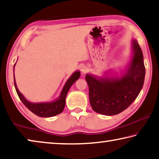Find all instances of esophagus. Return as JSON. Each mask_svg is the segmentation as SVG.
<instances>
[{
  "label": "esophagus",
  "instance_id": "1",
  "mask_svg": "<svg viewBox=\"0 0 159 159\" xmlns=\"http://www.w3.org/2000/svg\"><path fill=\"white\" fill-rule=\"evenodd\" d=\"M80 71H81L83 74H85V73L86 72V70H87L86 67H85L84 65H81V66H80Z\"/></svg>",
  "mask_w": 159,
  "mask_h": 159
}]
</instances>
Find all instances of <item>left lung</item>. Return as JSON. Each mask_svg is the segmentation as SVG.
<instances>
[{
  "label": "left lung",
  "instance_id": "8db88e82",
  "mask_svg": "<svg viewBox=\"0 0 159 159\" xmlns=\"http://www.w3.org/2000/svg\"><path fill=\"white\" fill-rule=\"evenodd\" d=\"M132 59L120 76L85 75L90 103L95 112L109 116L117 115L127 109L139 94L144 82L145 66L142 51L136 39L132 40Z\"/></svg>",
  "mask_w": 159,
  "mask_h": 159
}]
</instances>
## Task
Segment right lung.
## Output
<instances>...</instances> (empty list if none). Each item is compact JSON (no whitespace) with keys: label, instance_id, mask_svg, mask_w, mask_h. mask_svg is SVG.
<instances>
[{"label":"right lung","instance_id":"right-lung-1","mask_svg":"<svg viewBox=\"0 0 159 159\" xmlns=\"http://www.w3.org/2000/svg\"><path fill=\"white\" fill-rule=\"evenodd\" d=\"M16 65V64H15ZM14 65V68H15ZM80 75V73L79 70H76L73 74L69 79L67 80L66 84L63 87L61 93L59 98L57 100H55L53 102H31L27 100L26 98L24 97V95L19 91L17 89L16 79H15L14 75V85L16 88V92L18 95V96L20 99L22 103L26 106L30 111L32 112L37 116L41 117H50L53 116L57 115L63 112L64 108L66 104V97L67 93L69 91L71 85L79 79Z\"/></svg>","mask_w":159,"mask_h":159}]
</instances>
